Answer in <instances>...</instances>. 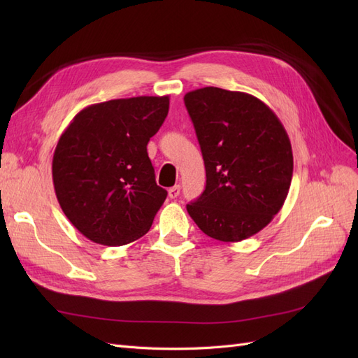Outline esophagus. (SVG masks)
I'll return each instance as SVG.
<instances>
[{"instance_id":"obj_1","label":"esophagus","mask_w":358,"mask_h":358,"mask_svg":"<svg viewBox=\"0 0 358 358\" xmlns=\"http://www.w3.org/2000/svg\"><path fill=\"white\" fill-rule=\"evenodd\" d=\"M179 192H180V187L179 185L171 187V188H169V197L170 199H176L179 196Z\"/></svg>"}]
</instances>
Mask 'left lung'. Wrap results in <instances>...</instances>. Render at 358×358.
<instances>
[{
  "label": "left lung",
  "instance_id": "obj_1",
  "mask_svg": "<svg viewBox=\"0 0 358 358\" xmlns=\"http://www.w3.org/2000/svg\"><path fill=\"white\" fill-rule=\"evenodd\" d=\"M183 101L206 167V188L187 210L212 239L245 241L273 220L288 196V134L273 110L251 94L206 86Z\"/></svg>",
  "mask_w": 358,
  "mask_h": 358
}]
</instances>
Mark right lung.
Segmentation results:
<instances>
[{
    "label": "right lung",
    "instance_id": "right-lung-1",
    "mask_svg": "<svg viewBox=\"0 0 358 358\" xmlns=\"http://www.w3.org/2000/svg\"><path fill=\"white\" fill-rule=\"evenodd\" d=\"M169 104V95L91 104L61 134L53 187L62 212L90 241L121 246L149 231L167 191L157 185L146 146Z\"/></svg>",
    "mask_w": 358,
    "mask_h": 358
}]
</instances>
